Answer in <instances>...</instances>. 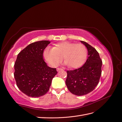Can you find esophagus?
<instances>
[{"label":"esophagus","mask_w":122,"mask_h":122,"mask_svg":"<svg viewBox=\"0 0 122 122\" xmlns=\"http://www.w3.org/2000/svg\"><path fill=\"white\" fill-rule=\"evenodd\" d=\"M61 70H62V69H60V68H57V69H56V71H57V72L59 71H61Z\"/></svg>","instance_id":"esophagus-1"}]
</instances>
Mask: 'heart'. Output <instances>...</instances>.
Returning a JSON list of instances; mask_svg holds the SVG:
<instances>
[{
  "label": "heart",
  "mask_w": 122,
  "mask_h": 122,
  "mask_svg": "<svg viewBox=\"0 0 122 122\" xmlns=\"http://www.w3.org/2000/svg\"><path fill=\"white\" fill-rule=\"evenodd\" d=\"M87 48L84 45L66 41L56 44L53 48L48 47L45 48L43 56L51 67L57 66L63 56L65 65L76 69L84 64L87 58Z\"/></svg>",
  "instance_id": "1"
}]
</instances>
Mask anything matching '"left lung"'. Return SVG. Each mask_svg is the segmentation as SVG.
<instances>
[{"label":"left lung","mask_w":122,"mask_h":122,"mask_svg":"<svg viewBox=\"0 0 122 122\" xmlns=\"http://www.w3.org/2000/svg\"><path fill=\"white\" fill-rule=\"evenodd\" d=\"M81 42L87 48L88 59L79 69L67 71L66 81L68 89L76 96L85 95L95 88L100 80L102 65L97 51L86 42Z\"/></svg>","instance_id":"obj_1"}]
</instances>
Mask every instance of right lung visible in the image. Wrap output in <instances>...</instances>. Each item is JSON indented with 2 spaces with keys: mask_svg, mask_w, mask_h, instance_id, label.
I'll list each match as a JSON object with an SVG mask.
<instances>
[{
  "mask_svg": "<svg viewBox=\"0 0 122 122\" xmlns=\"http://www.w3.org/2000/svg\"><path fill=\"white\" fill-rule=\"evenodd\" d=\"M50 41H41L28 45L17 56L14 76L19 89L31 97H39L49 89L56 69L44 60L43 52Z\"/></svg>",
  "mask_w": 122,
  "mask_h": 122,
  "instance_id": "add662e5",
  "label": "right lung"
}]
</instances>
